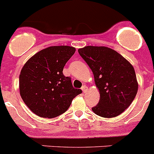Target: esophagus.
<instances>
[{
    "instance_id": "esophagus-1",
    "label": "esophagus",
    "mask_w": 154,
    "mask_h": 154,
    "mask_svg": "<svg viewBox=\"0 0 154 154\" xmlns=\"http://www.w3.org/2000/svg\"><path fill=\"white\" fill-rule=\"evenodd\" d=\"M81 89H82V92H86V90H87V86H86V85H82V86Z\"/></svg>"
}]
</instances>
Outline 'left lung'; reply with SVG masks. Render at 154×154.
<instances>
[{"label": "left lung", "mask_w": 154, "mask_h": 154, "mask_svg": "<svg viewBox=\"0 0 154 154\" xmlns=\"http://www.w3.org/2000/svg\"><path fill=\"white\" fill-rule=\"evenodd\" d=\"M78 51L92 70L100 94L99 103L92 111L105 118L124 112L138 90L133 65L117 51L104 46H85Z\"/></svg>", "instance_id": "8db88e82"}]
</instances>
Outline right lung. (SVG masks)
Masks as SVG:
<instances>
[{
    "label": "right lung",
    "mask_w": 154,
    "mask_h": 154,
    "mask_svg": "<svg viewBox=\"0 0 154 154\" xmlns=\"http://www.w3.org/2000/svg\"><path fill=\"white\" fill-rule=\"evenodd\" d=\"M71 46H51L41 50L24 64L19 75V89L24 103L37 116L54 118L69 108L82 93L75 89L64 66L74 55Z\"/></svg>",
    "instance_id": "1"
}]
</instances>
